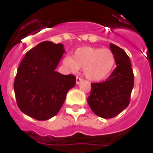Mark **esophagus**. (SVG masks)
<instances>
[{
    "label": "esophagus",
    "instance_id": "obj_1",
    "mask_svg": "<svg viewBox=\"0 0 153 153\" xmlns=\"http://www.w3.org/2000/svg\"><path fill=\"white\" fill-rule=\"evenodd\" d=\"M83 80V79H81L80 77H76V84H79V83H80L81 81Z\"/></svg>",
    "mask_w": 153,
    "mask_h": 153
}]
</instances>
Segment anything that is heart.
<instances>
[{
    "label": "heart",
    "instance_id": "heart-1",
    "mask_svg": "<svg viewBox=\"0 0 153 153\" xmlns=\"http://www.w3.org/2000/svg\"><path fill=\"white\" fill-rule=\"evenodd\" d=\"M116 63V57L107 48L83 47L76 50L72 58H63V64L71 72L83 69V74L89 80L102 81L110 75Z\"/></svg>",
    "mask_w": 153,
    "mask_h": 153
}]
</instances>
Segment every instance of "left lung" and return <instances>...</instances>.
Returning <instances> with one entry per match:
<instances>
[{"mask_svg":"<svg viewBox=\"0 0 153 153\" xmlns=\"http://www.w3.org/2000/svg\"><path fill=\"white\" fill-rule=\"evenodd\" d=\"M109 47L115 55L117 67L106 81L92 83L87 99L92 111L104 119L116 117L129 106L134 86V75L129 56L115 44H110Z\"/></svg>","mask_w":153,"mask_h":153,"instance_id":"left-lung-1","label":"left lung"}]
</instances>
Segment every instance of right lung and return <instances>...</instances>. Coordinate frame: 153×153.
<instances>
[{"label": "right lung", "instance_id": "1", "mask_svg": "<svg viewBox=\"0 0 153 153\" xmlns=\"http://www.w3.org/2000/svg\"><path fill=\"white\" fill-rule=\"evenodd\" d=\"M65 53L62 44L41 42L30 50L17 69L13 89L21 111L37 120H47L60 111L76 76L56 68Z\"/></svg>", "mask_w": 153, "mask_h": 153}]
</instances>
